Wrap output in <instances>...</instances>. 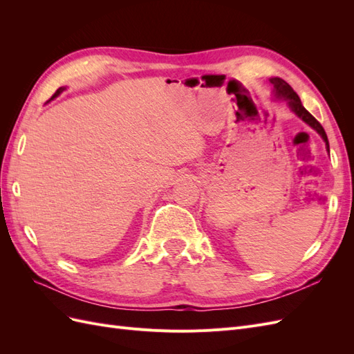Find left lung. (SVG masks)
<instances>
[{
    "label": "left lung",
    "instance_id": "left-lung-1",
    "mask_svg": "<svg viewBox=\"0 0 354 354\" xmlns=\"http://www.w3.org/2000/svg\"><path fill=\"white\" fill-rule=\"evenodd\" d=\"M270 82L273 84V87H274L273 91H274L276 99L286 100L289 109H291L298 118H301V120L307 125L312 127L313 130H316L319 133V136L324 138V142H325L326 149H328V152H329V142H328V137H326V133L324 130V127L320 125V122L316 120V118L304 108L301 100H299V97H298V94L292 90L291 85H289L286 81H283L282 78H277V77L276 78H270Z\"/></svg>",
    "mask_w": 354,
    "mask_h": 354
}]
</instances>
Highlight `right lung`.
Listing matches in <instances>:
<instances>
[{
	"label": "right lung",
	"instance_id": "obj_1",
	"mask_svg": "<svg viewBox=\"0 0 354 354\" xmlns=\"http://www.w3.org/2000/svg\"><path fill=\"white\" fill-rule=\"evenodd\" d=\"M63 90H65V87H60V88H59V90H57V91H56L55 94H53V97H51V100H53V99H55V97H56V95H59V94H60V93H62Z\"/></svg>",
	"mask_w": 354,
	"mask_h": 354
}]
</instances>
